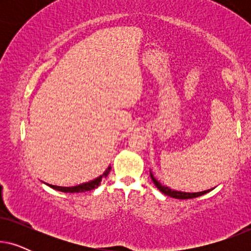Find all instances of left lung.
<instances>
[{
    "instance_id": "1",
    "label": "left lung",
    "mask_w": 251,
    "mask_h": 251,
    "mask_svg": "<svg viewBox=\"0 0 251 251\" xmlns=\"http://www.w3.org/2000/svg\"><path fill=\"white\" fill-rule=\"evenodd\" d=\"M150 175H151V178H152L153 183L155 186L159 188V191L162 192L163 194L168 195V197L170 198H175V199H180V200H185V199H193V198H198V197H201V195H203L205 193H208V192H210L211 190H207V191H202V192H197V193H187V192H181V191H175V190H171L170 187L168 186H164L160 183V181H157L155 179V177L153 176L152 171H150Z\"/></svg>"
}]
</instances>
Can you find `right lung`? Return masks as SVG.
Here are the masks:
<instances>
[{
  "label": "right lung",
  "mask_w": 251,
  "mask_h": 251,
  "mask_svg": "<svg viewBox=\"0 0 251 251\" xmlns=\"http://www.w3.org/2000/svg\"><path fill=\"white\" fill-rule=\"evenodd\" d=\"M109 171H111V166H109L107 169L104 171V174L100 175V176L95 178V179H92L90 181H87V183H82L80 185H76V186H71V187H64V186H57V185H51V184H47L48 186H50L51 188H53V190L56 191H60V192H64V193H80V192H87V191H91L94 190V188L98 187L99 185H100L102 178L107 177V175L109 174Z\"/></svg>",
  "instance_id": "right-lung-1"
}]
</instances>
